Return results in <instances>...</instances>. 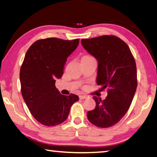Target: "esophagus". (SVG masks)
I'll list each match as a JSON object with an SVG mask.
<instances>
[{
	"mask_svg": "<svg viewBox=\"0 0 157 157\" xmlns=\"http://www.w3.org/2000/svg\"><path fill=\"white\" fill-rule=\"evenodd\" d=\"M79 99H81V100H84V99H86V98H88V96H87V95H79Z\"/></svg>",
	"mask_w": 157,
	"mask_h": 157,
	"instance_id": "34e87169",
	"label": "esophagus"
}]
</instances>
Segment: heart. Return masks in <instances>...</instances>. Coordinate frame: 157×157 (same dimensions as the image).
<instances>
[{"mask_svg":"<svg viewBox=\"0 0 157 157\" xmlns=\"http://www.w3.org/2000/svg\"><path fill=\"white\" fill-rule=\"evenodd\" d=\"M94 59V58L91 55H84V56L82 57V60H90V59Z\"/></svg>","mask_w":157,"mask_h":157,"instance_id":"1","label":"heart"}]
</instances>
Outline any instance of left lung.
Wrapping results in <instances>:
<instances>
[{
  "instance_id": "obj_1",
  "label": "left lung",
  "mask_w": 157,
  "mask_h": 157,
  "mask_svg": "<svg viewBox=\"0 0 157 157\" xmlns=\"http://www.w3.org/2000/svg\"><path fill=\"white\" fill-rule=\"evenodd\" d=\"M82 46L98 62L96 83L106 89L105 100L94 96L96 105L87 118L101 128L113 126L129 109L137 87L135 59L125 42L114 35H103L81 40Z\"/></svg>"
}]
</instances>
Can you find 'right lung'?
<instances>
[{"label":"right lung","mask_w":157,"mask_h":157,"mask_svg":"<svg viewBox=\"0 0 157 157\" xmlns=\"http://www.w3.org/2000/svg\"><path fill=\"white\" fill-rule=\"evenodd\" d=\"M74 40L51 37L31 45L20 70L21 91L28 109L45 126H56L67 119L71 107L79 100L75 94L63 95L55 87L68 57L79 44Z\"/></svg>","instance_id":"add662e5"}]
</instances>
